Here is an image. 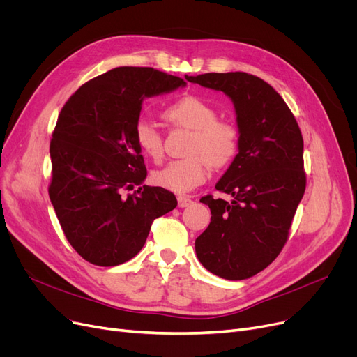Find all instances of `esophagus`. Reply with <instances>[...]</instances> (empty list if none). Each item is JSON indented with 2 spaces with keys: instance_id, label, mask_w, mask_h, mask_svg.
<instances>
[{
  "instance_id": "34e87169",
  "label": "esophagus",
  "mask_w": 357,
  "mask_h": 357,
  "mask_svg": "<svg viewBox=\"0 0 357 357\" xmlns=\"http://www.w3.org/2000/svg\"><path fill=\"white\" fill-rule=\"evenodd\" d=\"M191 204H194V201L190 197H178V207L179 208L190 207Z\"/></svg>"
}]
</instances>
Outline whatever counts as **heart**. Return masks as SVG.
Here are the masks:
<instances>
[{
  "label": "heart",
  "instance_id": "b5f03b06",
  "mask_svg": "<svg viewBox=\"0 0 357 357\" xmlns=\"http://www.w3.org/2000/svg\"><path fill=\"white\" fill-rule=\"evenodd\" d=\"M162 116L169 123L192 130L185 149L186 158L169 162L153 172L152 181L162 188L186 194L210 176V166L230 165L240 150V128L230 120L218 119L217 108L198 96H185L169 104ZM135 140L140 152L152 162L163 156V137L149 120L135 126Z\"/></svg>",
  "mask_w": 357,
  "mask_h": 357
}]
</instances>
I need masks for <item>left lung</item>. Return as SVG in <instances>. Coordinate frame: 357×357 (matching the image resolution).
<instances>
[{"instance_id": "left-lung-1", "label": "left lung", "mask_w": 357, "mask_h": 357, "mask_svg": "<svg viewBox=\"0 0 357 357\" xmlns=\"http://www.w3.org/2000/svg\"><path fill=\"white\" fill-rule=\"evenodd\" d=\"M190 82L222 91L234 102L240 150L213 195L199 201L211 222L197 240L202 266L229 279H248L268 268L284 249L307 185L301 130L282 97L246 72L202 73Z\"/></svg>"}]
</instances>
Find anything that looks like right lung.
Here are the masks:
<instances>
[{
    "instance_id": "1",
    "label": "right lung",
    "mask_w": 357,
    "mask_h": 357,
    "mask_svg": "<svg viewBox=\"0 0 357 357\" xmlns=\"http://www.w3.org/2000/svg\"><path fill=\"white\" fill-rule=\"evenodd\" d=\"M186 82L153 68L120 66L85 82L61 109L50 140L49 197L70 246L97 266H117L144 246L155 218L178 201L136 184L146 166L135 140L144 98Z\"/></svg>"
}]
</instances>
